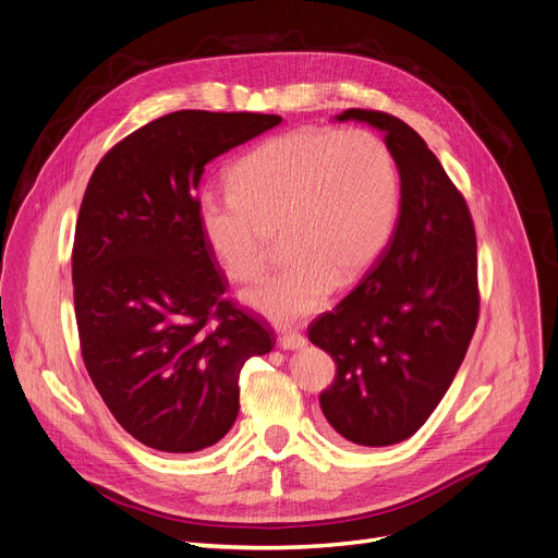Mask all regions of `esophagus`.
<instances>
[{
	"label": "esophagus",
	"mask_w": 558,
	"mask_h": 558,
	"mask_svg": "<svg viewBox=\"0 0 558 558\" xmlns=\"http://www.w3.org/2000/svg\"><path fill=\"white\" fill-rule=\"evenodd\" d=\"M305 344H307V338H305V336H300V333H295V331H287V333H282V336H280V347H282V349H287V351L302 349Z\"/></svg>",
	"instance_id": "esophagus-1"
}]
</instances>
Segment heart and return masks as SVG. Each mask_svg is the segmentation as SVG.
I'll list each match as a JSON object with an SVG mask.
<instances>
[{
    "instance_id": "1",
    "label": "heart",
    "mask_w": 558,
    "mask_h": 558,
    "mask_svg": "<svg viewBox=\"0 0 558 558\" xmlns=\"http://www.w3.org/2000/svg\"><path fill=\"white\" fill-rule=\"evenodd\" d=\"M400 171L367 129L305 126L265 140L231 169V191L205 189L195 216L218 267L235 282L258 278L267 229L282 225L284 267L244 302L278 325L320 312L338 282L365 274L391 240Z\"/></svg>"
}]
</instances>
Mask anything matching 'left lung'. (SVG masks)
Segmentation results:
<instances>
[{"mask_svg":"<svg viewBox=\"0 0 558 558\" xmlns=\"http://www.w3.org/2000/svg\"><path fill=\"white\" fill-rule=\"evenodd\" d=\"M336 120L385 133L400 211L378 260L307 331L336 363L320 393L327 423L347 442L387 447L425 425L465 359L481 307L476 231L463 193L410 124L367 109Z\"/></svg>","mask_w":558,"mask_h":558,"instance_id":"obj_1","label":"left lung"}]
</instances>
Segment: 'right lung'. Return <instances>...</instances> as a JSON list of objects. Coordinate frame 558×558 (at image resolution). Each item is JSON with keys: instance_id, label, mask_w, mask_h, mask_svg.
I'll return each mask as SVG.
<instances>
[{"instance_id": "1", "label": "right lung", "mask_w": 558, "mask_h": 558, "mask_svg": "<svg viewBox=\"0 0 558 558\" xmlns=\"http://www.w3.org/2000/svg\"><path fill=\"white\" fill-rule=\"evenodd\" d=\"M280 122L175 111L118 142L88 180L73 242L82 359L116 421L150 449L216 445L240 410L242 365L276 344L222 298L195 189L207 162Z\"/></svg>"}]
</instances>
